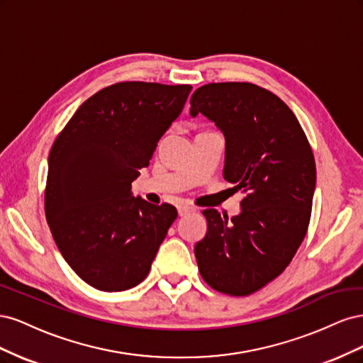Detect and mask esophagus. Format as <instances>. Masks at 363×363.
<instances>
[{"mask_svg":"<svg viewBox=\"0 0 363 363\" xmlns=\"http://www.w3.org/2000/svg\"><path fill=\"white\" fill-rule=\"evenodd\" d=\"M191 212H195V207H192L189 204H180L179 206V215L180 216H184V215H188Z\"/></svg>","mask_w":363,"mask_h":363,"instance_id":"1","label":"esophagus"}]
</instances>
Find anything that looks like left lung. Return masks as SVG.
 Segmentation results:
<instances>
[{
    "label": "left lung",
    "mask_w": 363,
    "mask_h": 363,
    "mask_svg": "<svg viewBox=\"0 0 363 363\" xmlns=\"http://www.w3.org/2000/svg\"><path fill=\"white\" fill-rule=\"evenodd\" d=\"M225 136L224 179L245 194L230 218L206 208L207 233L195 245L203 280L245 296L286 269L307 233L316 183L312 147L277 95L245 82L208 83L191 96Z\"/></svg>",
    "instance_id": "8db88e82"
}]
</instances>
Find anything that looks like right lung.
<instances>
[{
	"label": "right lung",
	"mask_w": 363,
	"mask_h": 363,
	"mask_svg": "<svg viewBox=\"0 0 363 363\" xmlns=\"http://www.w3.org/2000/svg\"><path fill=\"white\" fill-rule=\"evenodd\" d=\"M191 84L121 82L77 108L48 157L45 216L59 251L92 288L144 280L177 208L131 194L157 142L182 113Z\"/></svg>",
	"instance_id": "obj_1"
}]
</instances>
